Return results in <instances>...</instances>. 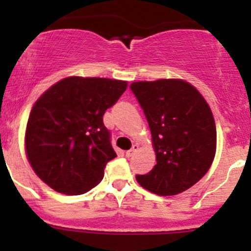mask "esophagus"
Instances as JSON below:
<instances>
[{
  "label": "esophagus",
  "mask_w": 251,
  "mask_h": 251,
  "mask_svg": "<svg viewBox=\"0 0 251 251\" xmlns=\"http://www.w3.org/2000/svg\"><path fill=\"white\" fill-rule=\"evenodd\" d=\"M138 149H139V145H138V144H134V145H133V147H132V149H130V150H128V151L126 152V155H127V157H130V156H133V155L135 154V151H137Z\"/></svg>",
  "instance_id": "34e87169"
}]
</instances>
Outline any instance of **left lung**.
Returning a JSON list of instances; mask_svg holds the SVG:
<instances>
[{"label":"left lung","mask_w":251,"mask_h":251,"mask_svg":"<svg viewBox=\"0 0 251 251\" xmlns=\"http://www.w3.org/2000/svg\"><path fill=\"white\" fill-rule=\"evenodd\" d=\"M151 132L156 165L137 175L140 186L159 196L183 192L199 182L213 163L217 130L206 100L177 78L130 85Z\"/></svg>","instance_id":"left-lung-1"}]
</instances>
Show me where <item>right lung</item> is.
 Returning a JSON list of instances; mask_svg holds the SVG:
<instances>
[{
    "instance_id": "obj_1",
    "label": "right lung",
    "mask_w": 251,
    "mask_h": 251,
    "mask_svg": "<svg viewBox=\"0 0 251 251\" xmlns=\"http://www.w3.org/2000/svg\"><path fill=\"white\" fill-rule=\"evenodd\" d=\"M127 82L71 76L52 85L33 106L25 151L34 173L56 192L82 195L99 185L117 156L103 114Z\"/></svg>"
}]
</instances>
